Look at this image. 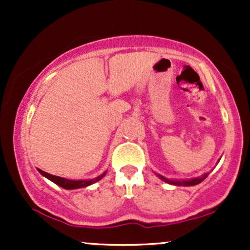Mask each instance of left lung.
Wrapping results in <instances>:
<instances>
[{"mask_svg":"<svg viewBox=\"0 0 250 250\" xmlns=\"http://www.w3.org/2000/svg\"><path fill=\"white\" fill-rule=\"evenodd\" d=\"M208 174L209 173H205V174L202 175V176L194 177V179H189V180H170V179H167V177L162 176V175H160V174H156V175H157V176H159V179H161L162 181H165V182L169 183V185L183 186V187H189V186L199 185V183L202 182V181L208 176Z\"/></svg>","mask_w":250,"mask_h":250,"instance_id":"obj_1","label":"left lung"}]
</instances>
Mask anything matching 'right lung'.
I'll return each mask as SVG.
<instances>
[{
  "instance_id": "obj_1",
  "label": "right lung",
  "mask_w": 250,
  "mask_h": 250,
  "mask_svg": "<svg viewBox=\"0 0 250 250\" xmlns=\"http://www.w3.org/2000/svg\"><path fill=\"white\" fill-rule=\"evenodd\" d=\"M37 170H39V173L43 175V176L47 177L48 180H50L51 182H54L55 185L60 186V187L68 189V190H71V189H79V188L88 187V186L93 185V183H95V182H97V181L101 180L102 177L105 175V173H107V171H104V173L99 175V176L95 177V179H90V180H68V179H64V177H60V176H55V175L48 174L39 168H37Z\"/></svg>"
}]
</instances>
